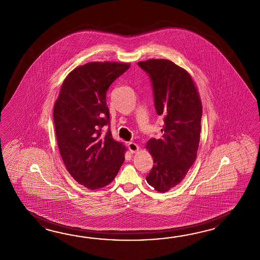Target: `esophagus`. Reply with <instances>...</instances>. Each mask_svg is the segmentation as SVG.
I'll use <instances>...</instances> for the list:
<instances>
[{
    "label": "esophagus",
    "instance_id": "1",
    "mask_svg": "<svg viewBox=\"0 0 260 260\" xmlns=\"http://www.w3.org/2000/svg\"><path fill=\"white\" fill-rule=\"evenodd\" d=\"M128 149H129L130 152L133 154V153L138 151V149H139V147H138L137 144L134 143V142H129L128 143Z\"/></svg>",
    "mask_w": 260,
    "mask_h": 260
}]
</instances>
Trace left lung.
<instances>
[{"label":"left lung","instance_id":"left-lung-1","mask_svg":"<svg viewBox=\"0 0 260 260\" xmlns=\"http://www.w3.org/2000/svg\"><path fill=\"white\" fill-rule=\"evenodd\" d=\"M138 64L151 79L155 109L165 117L161 137L146 146L154 162L146 180L166 192L182 181L196 160L203 106L193 79L181 67L155 58Z\"/></svg>","mask_w":260,"mask_h":260}]
</instances>
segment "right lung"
<instances>
[{"mask_svg": "<svg viewBox=\"0 0 260 260\" xmlns=\"http://www.w3.org/2000/svg\"><path fill=\"white\" fill-rule=\"evenodd\" d=\"M130 67L122 62H89L63 81L54 105L55 136L67 170L91 190L103 188L124 161L125 146L112 138L106 94L111 83Z\"/></svg>", "mask_w": 260, "mask_h": 260, "instance_id": "add662e5", "label": "right lung"}]
</instances>
